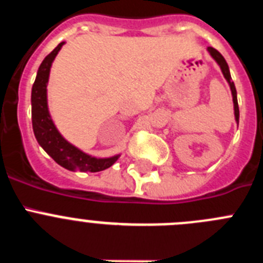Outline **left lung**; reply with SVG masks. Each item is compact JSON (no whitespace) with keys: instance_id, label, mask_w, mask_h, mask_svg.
<instances>
[{"instance_id":"1","label":"left lung","mask_w":263,"mask_h":263,"mask_svg":"<svg viewBox=\"0 0 263 263\" xmlns=\"http://www.w3.org/2000/svg\"><path fill=\"white\" fill-rule=\"evenodd\" d=\"M206 50H208V52H210L211 57L215 59V62L217 63L218 66H220V68H221V72H222V75H224L225 80L228 81V84H229V87H231L232 97H233L234 118H236V122H237V125H238V120H240V110H238V103H237V90H236V87H234V83L232 81V76H231V72H229V67H228V63L225 62L224 57H222L221 53L218 52L217 50H215L213 47H208Z\"/></svg>"}]
</instances>
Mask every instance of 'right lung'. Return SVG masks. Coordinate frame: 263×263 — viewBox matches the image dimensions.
Here are the masks:
<instances>
[{
  "label": "right lung",
  "mask_w": 263,
  "mask_h": 263,
  "mask_svg": "<svg viewBox=\"0 0 263 263\" xmlns=\"http://www.w3.org/2000/svg\"><path fill=\"white\" fill-rule=\"evenodd\" d=\"M66 42H62L53 48L39 66L36 78L31 89V120L32 130L41 147L57 162L59 166L69 171L99 173L116 163L120 154L109 158H96L69 143L51 118L47 104V83L53 59Z\"/></svg>",
  "instance_id": "right-lung-1"
}]
</instances>
